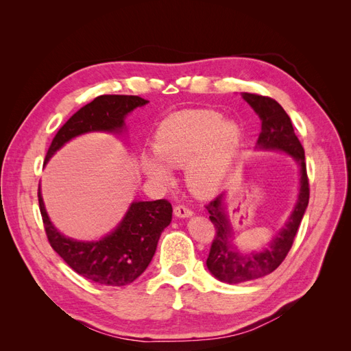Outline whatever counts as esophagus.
<instances>
[{
  "mask_svg": "<svg viewBox=\"0 0 351 351\" xmlns=\"http://www.w3.org/2000/svg\"><path fill=\"white\" fill-rule=\"evenodd\" d=\"M174 215L177 218H189L193 215V212H192V209H189L184 205H177V206H174Z\"/></svg>",
  "mask_w": 351,
  "mask_h": 351,
  "instance_id": "34e87169",
  "label": "esophagus"
}]
</instances>
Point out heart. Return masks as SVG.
<instances>
[{
	"instance_id": "1",
	"label": "heart",
	"mask_w": 351,
	"mask_h": 351,
	"mask_svg": "<svg viewBox=\"0 0 351 351\" xmlns=\"http://www.w3.org/2000/svg\"><path fill=\"white\" fill-rule=\"evenodd\" d=\"M241 145V129L217 111H178L159 124L155 154L142 156L146 176L171 184L169 167H186V183L196 196L209 197L226 182Z\"/></svg>"
}]
</instances>
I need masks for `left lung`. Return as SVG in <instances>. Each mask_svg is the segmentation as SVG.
Segmentation results:
<instances>
[{
    "label": "left lung",
    "mask_w": 351,
    "mask_h": 351,
    "mask_svg": "<svg viewBox=\"0 0 351 351\" xmlns=\"http://www.w3.org/2000/svg\"><path fill=\"white\" fill-rule=\"evenodd\" d=\"M241 97L262 121L256 149L280 151L290 155L300 167V187L291 215L268 246L259 252L241 253L232 244L234 232L226 212V193H221L206 205L209 219L217 230L206 259V267L217 280L227 284L258 280L277 269L293 246L297 230L309 204V180L306 173L304 149L294 133L290 117L272 98L246 92L241 93Z\"/></svg>",
    "instance_id": "8db88e82"
}]
</instances>
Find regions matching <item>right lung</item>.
Listing matches in <instances>:
<instances>
[{
    "label": "right lung",
    "instance_id": "right-lung-1",
    "mask_svg": "<svg viewBox=\"0 0 351 351\" xmlns=\"http://www.w3.org/2000/svg\"><path fill=\"white\" fill-rule=\"evenodd\" d=\"M149 101L134 95H101L76 114L56 134L45 164L74 137L92 132L121 133L125 117ZM39 209L48 241L69 267L82 277L102 285L121 287L133 282L151 263L158 240L173 218V206L165 199L134 200L110 234L99 240L82 241L66 237L52 226L38 189Z\"/></svg>",
    "mask_w": 351,
    "mask_h": 351
}]
</instances>
